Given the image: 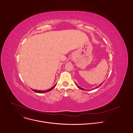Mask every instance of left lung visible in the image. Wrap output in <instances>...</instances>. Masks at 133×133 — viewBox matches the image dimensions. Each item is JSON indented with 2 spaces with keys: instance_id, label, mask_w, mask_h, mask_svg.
Returning a JSON list of instances; mask_svg holds the SVG:
<instances>
[{
  "instance_id": "1",
  "label": "left lung",
  "mask_w": 133,
  "mask_h": 133,
  "mask_svg": "<svg viewBox=\"0 0 133 133\" xmlns=\"http://www.w3.org/2000/svg\"><path fill=\"white\" fill-rule=\"evenodd\" d=\"M101 83V84H100V85H99L98 86H97V87H95V88H98L99 87L101 86V85H102V83ZM76 86H78V87L79 88H80V89H81V90H85V89H83V88H81V87H79V86H78V85L77 84H76ZM93 89H94V88H93Z\"/></svg>"
}]
</instances>
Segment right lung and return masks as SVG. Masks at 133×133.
<instances>
[{
    "label": "right lung",
    "instance_id": "add662e5",
    "mask_svg": "<svg viewBox=\"0 0 133 133\" xmlns=\"http://www.w3.org/2000/svg\"><path fill=\"white\" fill-rule=\"evenodd\" d=\"M55 86H56V85H55L53 87H52L50 89H47V90H35V89H32V90H33V91H34V92H36V93H44L48 92L49 91H51L52 89H53L55 87Z\"/></svg>",
    "mask_w": 133,
    "mask_h": 133
}]
</instances>
